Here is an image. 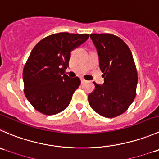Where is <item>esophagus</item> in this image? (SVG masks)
<instances>
[{
  "mask_svg": "<svg viewBox=\"0 0 159 159\" xmlns=\"http://www.w3.org/2000/svg\"><path fill=\"white\" fill-rule=\"evenodd\" d=\"M86 81V80L84 79V78H81V84H83V83H84Z\"/></svg>",
  "mask_w": 159,
  "mask_h": 159,
  "instance_id": "1",
  "label": "esophagus"
}]
</instances>
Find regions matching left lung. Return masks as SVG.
<instances>
[{
    "label": "left lung",
    "instance_id": "obj_1",
    "mask_svg": "<svg viewBox=\"0 0 159 159\" xmlns=\"http://www.w3.org/2000/svg\"><path fill=\"white\" fill-rule=\"evenodd\" d=\"M97 50L104 83L94 82L89 102L94 111L107 118L124 113L136 96L138 73L127 44L111 34H91Z\"/></svg>",
    "mask_w": 159,
    "mask_h": 159
}]
</instances>
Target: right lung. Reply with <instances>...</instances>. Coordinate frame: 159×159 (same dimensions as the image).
Instances as JSON below:
<instances>
[{"label":"right lung","instance_id":"add662e5","mask_svg":"<svg viewBox=\"0 0 159 159\" xmlns=\"http://www.w3.org/2000/svg\"><path fill=\"white\" fill-rule=\"evenodd\" d=\"M89 39V34L60 32L46 37L32 49L23 70L25 95L45 115H54L68 106L79 78L64 74L70 51Z\"/></svg>","mask_w":159,"mask_h":159}]
</instances>
